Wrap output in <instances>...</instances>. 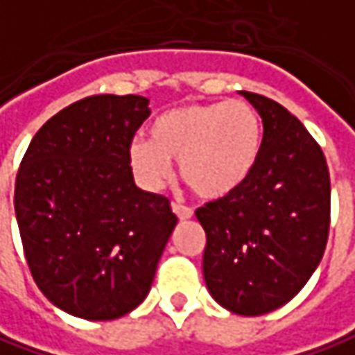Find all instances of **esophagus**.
Segmentation results:
<instances>
[{
    "label": "esophagus",
    "instance_id": "esophagus-1",
    "mask_svg": "<svg viewBox=\"0 0 355 355\" xmlns=\"http://www.w3.org/2000/svg\"><path fill=\"white\" fill-rule=\"evenodd\" d=\"M173 212L180 218V220H189V218H192V208H189V206H184V204H180V202H173Z\"/></svg>",
    "mask_w": 355,
    "mask_h": 355
}]
</instances>
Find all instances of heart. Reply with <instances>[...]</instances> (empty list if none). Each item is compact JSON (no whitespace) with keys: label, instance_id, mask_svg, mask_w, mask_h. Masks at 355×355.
<instances>
[{"label":"heart","instance_id":"b5f03b06","mask_svg":"<svg viewBox=\"0 0 355 355\" xmlns=\"http://www.w3.org/2000/svg\"><path fill=\"white\" fill-rule=\"evenodd\" d=\"M151 141L129 145V165L145 189L159 190L180 163V177L202 198L230 196L251 177L261 153L263 128L248 102L184 104L151 125Z\"/></svg>","mask_w":355,"mask_h":355}]
</instances>
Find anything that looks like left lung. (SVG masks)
<instances>
[{
    "mask_svg": "<svg viewBox=\"0 0 355 355\" xmlns=\"http://www.w3.org/2000/svg\"><path fill=\"white\" fill-rule=\"evenodd\" d=\"M263 119L261 153L230 196L206 202L204 281L224 309L259 316L306 285L330 232V173L320 145L287 107L241 92Z\"/></svg>",
    "mask_w": 355,
    "mask_h": 355,
    "instance_id": "8db88e82",
    "label": "left lung"
}]
</instances>
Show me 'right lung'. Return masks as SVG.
Returning a JSON list of instances; mask_svg holds the SVG:
<instances>
[{
	"instance_id": "add662e5",
	"label": "right lung",
	"mask_w": 355,
	"mask_h": 355,
	"mask_svg": "<svg viewBox=\"0 0 355 355\" xmlns=\"http://www.w3.org/2000/svg\"><path fill=\"white\" fill-rule=\"evenodd\" d=\"M143 96H88L53 116L15 178V216L37 287L68 314L114 320L147 297L177 226L171 200L135 187L129 145Z\"/></svg>"
}]
</instances>
